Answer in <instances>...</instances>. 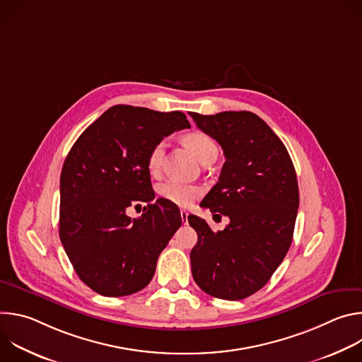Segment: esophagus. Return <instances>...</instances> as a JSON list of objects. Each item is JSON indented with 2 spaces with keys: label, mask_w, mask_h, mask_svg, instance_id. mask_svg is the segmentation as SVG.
<instances>
[{
  "label": "esophagus",
  "mask_w": 362,
  "mask_h": 362,
  "mask_svg": "<svg viewBox=\"0 0 362 362\" xmlns=\"http://www.w3.org/2000/svg\"><path fill=\"white\" fill-rule=\"evenodd\" d=\"M180 216H182V222L186 225L187 223V216H189V214H187V211H185V209H182L180 211Z\"/></svg>",
  "instance_id": "1"
}]
</instances>
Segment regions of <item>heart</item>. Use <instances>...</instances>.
<instances>
[{
	"label": "heart",
	"instance_id": "obj_1",
	"mask_svg": "<svg viewBox=\"0 0 362 362\" xmlns=\"http://www.w3.org/2000/svg\"><path fill=\"white\" fill-rule=\"evenodd\" d=\"M183 141L200 162L206 160L211 156H216L218 154V147L215 141L208 134H204L202 132L187 133L183 137ZM165 147H166V143L160 140L153 144V147L147 154V169L153 176H156L162 169L163 158H165ZM158 193L160 197L177 206H190L199 197L202 190L194 185H189L177 180H165L158 186Z\"/></svg>",
	"mask_w": 362,
	"mask_h": 362
}]
</instances>
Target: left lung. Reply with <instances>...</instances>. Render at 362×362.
I'll return each mask as SVG.
<instances>
[{
    "mask_svg": "<svg viewBox=\"0 0 362 362\" xmlns=\"http://www.w3.org/2000/svg\"><path fill=\"white\" fill-rule=\"evenodd\" d=\"M190 116L226 158L219 182L200 206L230 219L215 233L204 219L187 216L197 233L192 275L206 293L239 300L267 285L291 246L299 206L295 168L285 144L259 116Z\"/></svg>",
    "mask_w": 362,
    "mask_h": 362,
    "instance_id": "obj_1",
    "label": "left lung"
}]
</instances>
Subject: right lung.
<instances>
[{"label": "right lung", "mask_w": 362, "mask_h": 362, "mask_svg": "<svg viewBox=\"0 0 362 362\" xmlns=\"http://www.w3.org/2000/svg\"><path fill=\"white\" fill-rule=\"evenodd\" d=\"M182 112L113 106L69 151L60 177V239L78 278L103 296L143 289L182 225L177 206L156 202L147 169L154 143L189 129ZM148 203L137 220L127 207Z\"/></svg>", "instance_id": "right-lung-1"}]
</instances>
